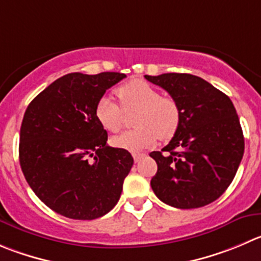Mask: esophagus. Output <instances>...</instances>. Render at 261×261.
Instances as JSON below:
<instances>
[{
  "label": "esophagus",
  "mask_w": 261,
  "mask_h": 261,
  "mask_svg": "<svg viewBox=\"0 0 261 261\" xmlns=\"http://www.w3.org/2000/svg\"><path fill=\"white\" fill-rule=\"evenodd\" d=\"M146 156V153L143 152H133V159H135L136 163L141 161V159H143Z\"/></svg>",
  "instance_id": "1"
}]
</instances>
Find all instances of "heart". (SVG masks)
I'll list each match as a JSON object with an SVG mask.
<instances>
[{
	"label": "heart",
	"instance_id": "1",
	"mask_svg": "<svg viewBox=\"0 0 261 261\" xmlns=\"http://www.w3.org/2000/svg\"><path fill=\"white\" fill-rule=\"evenodd\" d=\"M120 106L108 95L101 96L96 105V118L103 129L110 133L120 132L124 124V112L137 110L135 125L137 128L123 133L113 140L116 147L140 151L150 147L161 138H169L179 124V108L170 97L161 96L160 91L148 82L133 79L116 88Z\"/></svg>",
	"mask_w": 261,
	"mask_h": 261
}]
</instances>
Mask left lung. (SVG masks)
Instances as JSON below:
<instances>
[{
  "instance_id": "obj_1",
  "label": "left lung",
  "mask_w": 261,
  "mask_h": 261,
  "mask_svg": "<svg viewBox=\"0 0 261 261\" xmlns=\"http://www.w3.org/2000/svg\"><path fill=\"white\" fill-rule=\"evenodd\" d=\"M165 89L179 108L174 137L152 151L158 172L151 188L178 209L212 203L229 187L245 150L240 119L232 101L209 82L192 74L145 75Z\"/></svg>"
}]
</instances>
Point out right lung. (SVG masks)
I'll use <instances>...</instances> for the list:
<instances>
[{
  "mask_svg": "<svg viewBox=\"0 0 261 261\" xmlns=\"http://www.w3.org/2000/svg\"><path fill=\"white\" fill-rule=\"evenodd\" d=\"M125 74L70 73L56 79L27 108L19 160L39 200L70 219L92 220L116 205L133 165L124 148L106 145L96 118L106 89Z\"/></svg>",
  "mask_w": 261,
  "mask_h": 261,
  "instance_id": "1",
  "label": "right lung"
}]
</instances>
